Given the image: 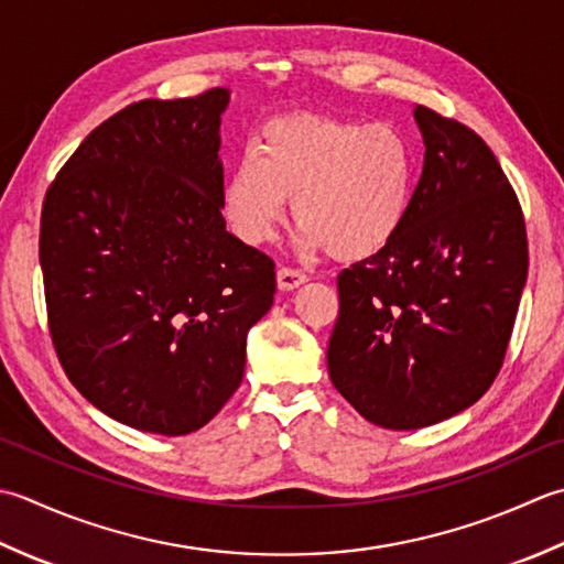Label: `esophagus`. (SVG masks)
I'll return each instance as SVG.
<instances>
[{"label":"esophagus","instance_id":"esophagus-1","mask_svg":"<svg viewBox=\"0 0 564 564\" xmlns=\"http://www.w3.org/2000/svg\"><path fill=\"white\" fill-rule=\"evenodd\" d=\"M306 282V274L292 270V268H280L278 270V286L282 292H292L296 286H302Z\"/></svg>","mask_w":564,"mask_h":564}]
</instances>
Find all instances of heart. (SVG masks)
Returning a JSON list of instances; mask_svg holds the SVG:
<instances>
[{
    "instance_id": "heart-1",
    "label": "heart",
    "mask_w": 564,
    "mask_h": 564,
    "mask_svg": "<svg viewBox=\"0 0 564 564\" xmlns=\"http://www.w3.org/2000/svg\"><path fill=\"white\" fill-rule=\"evenodd\" d=\"M290 197L299 250L372 258L409 216L411 145L389 123L312 113L272 119L256 135V151L228 170L221 212L243 243L262 246L278 236Z\"/></svg>"
}]
</instances>
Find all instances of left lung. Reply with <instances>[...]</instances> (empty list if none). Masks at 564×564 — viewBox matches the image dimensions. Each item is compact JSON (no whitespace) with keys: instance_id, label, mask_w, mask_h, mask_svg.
Masks as SVG:
<instances>
[{"instance_id":"obj_1","label":"left lung","mask_w":564,"mask_h":564,"mask_svg":"<svg viewBox=\"0 0 564 564\" xmlns=\"http://www.w3.org/2000/svg\"><path fill=\"white\" fill-rule=\"evenodd\" d=\"M423 172L397 238L338 274L333 387L375 426L416 431L473 406L507 355L528 274L519 199L481 138L413 107Z\"/></svg>"}]
</instances>
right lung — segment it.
I'll return each instance as SVG.
<instances>
[{"label": "right lung", "mask_w": 564, "mask_h": 564, "mask_svg": "<svg viewBox=\"0 0 564 564\" xmlns=\"http://www.w3.org/2000/svg\"><path fill=\"white\" fill-rule=\"evenodd\" d=\"M228 101L216 87L121 109L79 143L43 202L57 360L91 406L143 433L209 423L272 306L274 262L221 216Z\"/></svg>", "instance_id": "right-lung-1"}]
</instances>
